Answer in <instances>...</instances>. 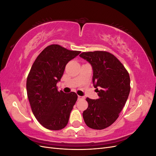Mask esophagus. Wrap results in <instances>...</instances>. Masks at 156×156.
I'll use <instances>...</instances> for the list:
<instances>
[{"instance_id":"34e87169","label":"esophagus","mask_w":156,"mask_h":156,"mask_svg":"<svg viewBox=\"0 0 156 156\" xmlns=\"http://www.w3.org/2000/svg\"><path fill=\"white\" fill-rule=\"evenodd\" d=\"M82 99H84V97H82V96H78V100H82Z\"/></svg>"}]
</instances>
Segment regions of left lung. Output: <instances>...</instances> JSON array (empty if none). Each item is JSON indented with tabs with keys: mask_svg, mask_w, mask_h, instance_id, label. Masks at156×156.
I'll return each mask as SVG.
<instances>
[{
	"mask_svg": "<svg viewBox=\"0 0 156 156\" xmlns=\"http://www.w3.org/2000/svg\"><path fill=\"white\" fill-rule=\"evenodd\" d=\"M79 56L92 66V82L99 96L97 100L86 99L88 107L83 112L84 121L92 129H105L119 118L128 98L129 73L119 59L107 51L83 52Z\"/></svg>",
	"mask_w": 156,
	"mask_h": 156,
	"instance_id": "1",
	"label": "left lung"
}]
</instances>
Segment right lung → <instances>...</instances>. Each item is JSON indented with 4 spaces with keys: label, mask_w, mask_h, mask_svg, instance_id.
I'll return each mask as SVG.
<instances>
[{
    "label": "right lung",
    "mask_w": 156,
    "mask_h": 156,
    "mask_svg": "<svg viewBox=\"0 0 156 156\" xmlns=\"http://www.w3.org/2000/svg\"><path fill=\"white\" fill-rule=\"evenodd\" d=\"M80 53L51 45L41 52L32 66L27 79V96L33 114L47 129L60 130L68 124L77 95L73 92L58 91L56 84L66 65Z\"/></svg>",
    "instance_id": "add662e5"
}]
</instances>
